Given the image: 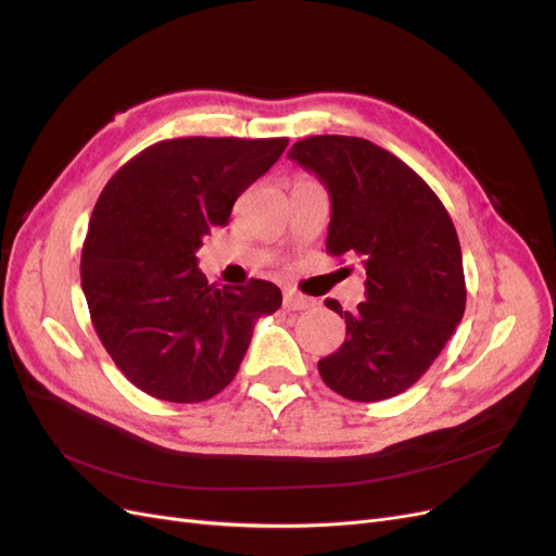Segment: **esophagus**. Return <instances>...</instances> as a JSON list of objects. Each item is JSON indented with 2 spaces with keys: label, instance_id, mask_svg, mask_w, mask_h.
<instances>
[{
  "label": "esophagus",
  "instance_id": "esophagus-1",
  "mask_svg": "<svg viewBox=\"0 0 556 556\" xmlns=\"http://www.w3.org/2000/svg\"><path fill=\"white\" fill-rule=\"evenodd\" d=\"M282 306L288 311H306V308L313 306V299L290 290V292H285V296H282Z\"/></svg>",
  "mask_w": 556,
  "mask_h": 556
}]
</instances>
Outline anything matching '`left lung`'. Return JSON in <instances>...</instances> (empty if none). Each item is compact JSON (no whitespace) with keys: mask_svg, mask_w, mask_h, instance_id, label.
<instances>
[{"mask_svg":"<svg viewBox=\"0 0 556 556\" xmlns=\"http://www.w3.org/2000/svg\"><path fill=\"white\" fill-rule=\"evenodd\" d=\"M290 157L331 197L327 252L359 257L366 299L345 317V341L317 371L350 401H382L427 374L466 308L457 229L443 201L406 162L359 137H308Z\"/></svg>","mask_w":556,"mask_h":556,"instance_id":"obj_1","label":"left lung"}]
</instances>
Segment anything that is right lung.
I'll return each mask as SVG.
<instances>
[{"label": "right lung", "instance_id": "obj_1", "mask_svg": "<svg viewBox=\"0 0 556 556\" xmlns=\"http://www.w3.org/2000/svg\"><path fill=\"white\" fill-rule=\"evenodd\" d=\"M288 148V139L188 137L150 146L99 194L80 255L92 327L141 392L199 403L237 376L262 315L280 308L274 282L208 285L201 239Z\"/></svg>", "mask_w": 556, "mask_h": 556}]
</instances>
